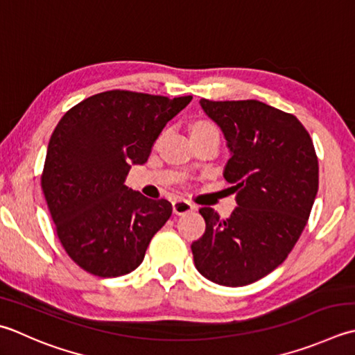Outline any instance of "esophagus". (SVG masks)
<instances>
[{
  "mask_svg": "<svg viewBox=\"0 0 355 355\" xmlns=\"http://www.w3.org/2000/svg\"><path fill=\"white\" fill-rule=\"evenodd\" d=\"M172 209L175 215H184V214L196 209V205H192L191 201H187V200L177 198L172 201Z\"/></svg>",
  "mask_w": 355,
  "mask_h": 355,
  "instance_id": "34e87169",
  "label": "esophagus"
}]
</instances>
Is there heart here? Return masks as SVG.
<instances>
[{
  "mask_svg": "<svg viewBox=\"0 0 355 355\" xmlns=\"http://www.w3.org/2000/svg\"><path fill=\"white\" fill-rule=\"evenodd\" d=\"M198 132H215V134H218V129L209 121H197L192 124L191 134H198Z\"/></svg>",
  "mask_w": 355,
  "mask_h": 355,
  "instance_id": "obj_1",
  "label": "heart"
}]
</instances>
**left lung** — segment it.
I'll return each mask as SVG.
<instances>
[{"mask_svg":"<svg viewBox=\"0 0 355 355\" xmlns=\"http://www.w3.org/2000/svg\"><path fill=\"white\" fill-rule=\"evenodd\" d=\"M200 106L225 135L223 175L237 207L220 218L201 207L203 237L191 245L198 272L221 286H246L280 266L308 223L318 191V159L294 115L257 100Z\"/></svg>","mask_w":355,"mask_h":355,"instance_id":"obj_1","label":"left lung"}]
</instances>
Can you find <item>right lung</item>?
<instances>
[{"mask_svg":"<svg viewBox=\"0 0 355 355\" xmlns=\"http://www.w3.org/2000/svg\"><path fill=\"white\" fill-rule=\"evenodd\" d=\"M191 100L107 90L67 110L55 128L41 187L62 248L87 272H132L169 220L168 200L146 198L124 182Z\"/></svg>","mask_w":355,"mask_h":355,"instance_id":"obj_1","label":"right lung"}]
</instances>
